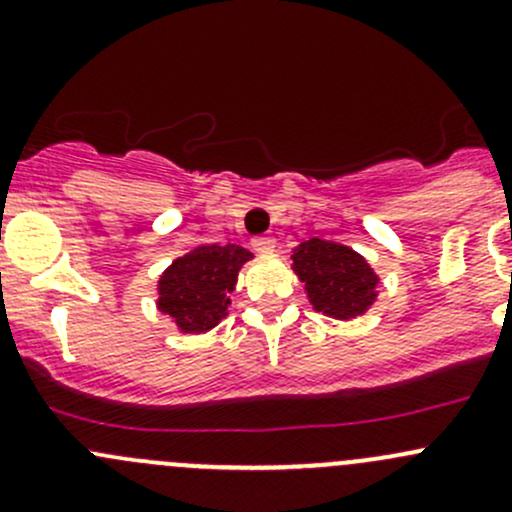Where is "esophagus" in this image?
<instances>
[{"label":"esophagus","mask_w":512,"mask_h":512,"mask_svg":"<svg viewBox=\"0 0 512 512\" xmlns=\"http://www.w3.org/2000/svg\"><path fill=\"white\" fill-rule=\"evenodd\" d=\"M252 247H255L257 252H275L277 242L275 237H255V240H252Z\"/></svg>","instance_id":"obj_1"}]
</instances>
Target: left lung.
I'll use <instances>...</instances> for the list:
<instances>
[{
	"label": "left lung",
	"mask_w": 512,
	"mask_h": 512,
	"mask_svg": "<svg viewBox=\"0 0 512 512\" xmlns=\"http://www.w3.org/2000/svg\"><path fill=\"white\" fill-rule=\"evenodd\" d=\"M292 270L304 285L314 312L349 322L361 317L379 299V275L364 255L332 240L299 242L292 250Z\"/></svg>",
	"instance_id": "1"
}]
</instances>
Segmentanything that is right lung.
<instances>
[{"label":"right lung","mask_w":512,"mask_h":512,"mask_svg":"<svg viewBox=\"0 0 512 512\" xmlns=\"http://www.w3.org/2000/svg\"><path fill=\"white\" fill-rule=\"evenodd\" d=\"M245 247L198 245L175 257L158 277V312L168 314L180 334H205L227 317L242 265L252 260Z\"/></svg>","instance_id":"add662e5"}]
</instances>
